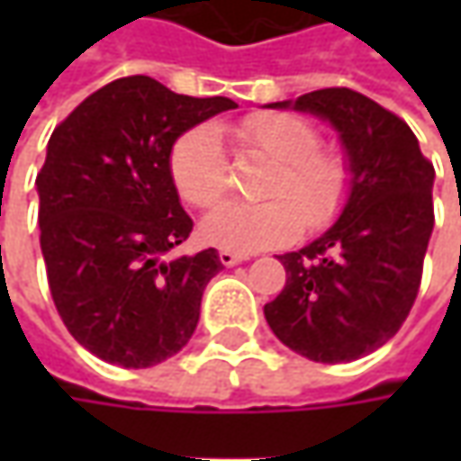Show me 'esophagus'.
<instances>
[{
	"label": "esophagus",
	"instance_id": "esophagus-1",
	"mask_svg": "<svg viewBox=\"0 0 461 461\" xmlns=\"http://www.w3.org/2000/svg\"><path fill=\"white\" fill-rule=\"evenodd\" d=\"M218 257H221L222 267H236V264H240V261H246V258H249V257H246V254H236V251H225V249H222Z\"/></svg>",
	"mask_w": 461,
	"mask_h": 461
}]
</instances>
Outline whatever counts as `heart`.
Returning <instances> with one entry per match:
<instances>
[{
	"instance_id": "1",
	"label": "heart",
	"mask_w": 461,
	"mask_h": 461,
	"mask_svg": "<svg viewBox=\"0 0 461 461\" xmlns=\"http://www.w3.org/2000/svg\"><path fill=\"white\" fill-rule=\"evenodd\" d=\"M240 143L275 164L267 182L269 203H225L203 221V236L225 251H261L294 240L308 221L323 228L348 194V168L330 151H321L318 131L290 113H258L239 125ZM168 171L179 197L207 210L225 194L228 161L215 125L186 131L168 153Z\"/></svg>"
}]
</instances>
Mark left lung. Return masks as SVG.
Returning a JSON list of instances; mask_svg holds the SVG:
<instances>
[{
	"label": "left lung",
	"mask_w": 461,
	"mask_h": 461,
	"mask_svg": "<svg viewBox=\"0 0 461 461\" xmlns=\"http://www.w3.org/2000/svg\"><path fill=\"white\" fill-rule=\"evenodd\" d=\"M269 107L330 122L351 179L339 221L279 257L287 285L264 315L300 357L354 362L387 344L416 303L434 230V164L398 115L354 89H318Z\"/></svg>",
	"instance_id": "left-lung-1"
}]
</instances>
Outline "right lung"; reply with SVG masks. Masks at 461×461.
Masks as SVG:
<instances>
[{
  "mask_svg": "<svg viewBox=\"0 0 461 461\" xmlns=\"http://www.w3.org/2000/svg\"><path fill=\"white\" fill-rule=\"evenodd\" d=\"M236 107L125 77L89 95L50 135L35 179L48 285L68 333L99 359L146 369L192 339L222 264L215 249L171 254L192 218L168 153L179 135Z\"/></svg>",
  "mask_w": 461,
  "mask_h": 461,
  "instance_id": "add662e5",
  "label": "right lung"
}]
</instances>
